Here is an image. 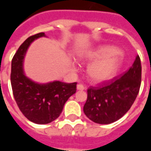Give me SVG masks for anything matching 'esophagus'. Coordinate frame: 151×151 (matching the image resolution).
Returning a JSON list of instances; mask_svg holds the SVG:
<instances>
[{
    "mask_svg": "<svg viewBox=\"0 0 151 151\" xmlns=\"http://www.w3.org/2000/svg\"><path fill=\"white\" fill-rule=\"evenodd\" d=\"M77 89L79 90V91H84V90H86V87L82 84H78L77 85Z\"/></svg>",
    "mask_w": 151,
    "mask_h": 151,
    "instance_id": "1",
    "label": "esophagus"
}]
</instances>
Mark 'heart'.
I'll list each match as a JSON object with an SVG mask.
<instances>
[{"mask_svg":"<svg viewBox=\"0 0 151 151\" xmlns=\"http://www.w3.org/2000/svg\"><path fill=\"white\" fill-rule=\"evenodd\" d=\"M83 60H93L87 68V75L95 83L108 82L116 75L121 65L116 47L100 46L90 51Z\"/></svg>","mask_w":151,"mask_h":151,"instance_id":"1","label":"heart"}]
</instances>
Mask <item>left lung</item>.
<instances>
[{"label":"left lung","mask_w":151,"mask_h":151,"mask_svg":"<svg viewBox=\"0 0 151 151\" xmlns=\"http://www.w3.org/2000/svg\"><path fill=\"white\" fill-rule=\"evenodd\" d=\"M142 65L137 56L129 69L108 82L87 90V100L83 107L86 116L95 123H113L129 111L139 92Z\"/></svg>","instance_id":"left-lung-1"}]
</instances>
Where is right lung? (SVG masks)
Segmentation results:
<instances>
[{"mask_svg":"<svg viewBox=\"0 0 151 151\" xmlns=\"http://www.w3.org/2000/svg\"><path fill=\"white\" fill-rule=\"evenodd\" d=\"M45 36L43 32L31 35L19 47L11 63L13 94L22 113L39 124L51 123L59 117L68 99L77 91V82L55 81L39 84L27 78L23 72V59L28 47L35 40Z\"/></svg>","mask_w":151,"mask_h":151,"instance_id":"add662e5","label":"right lung"}]
</instances>
